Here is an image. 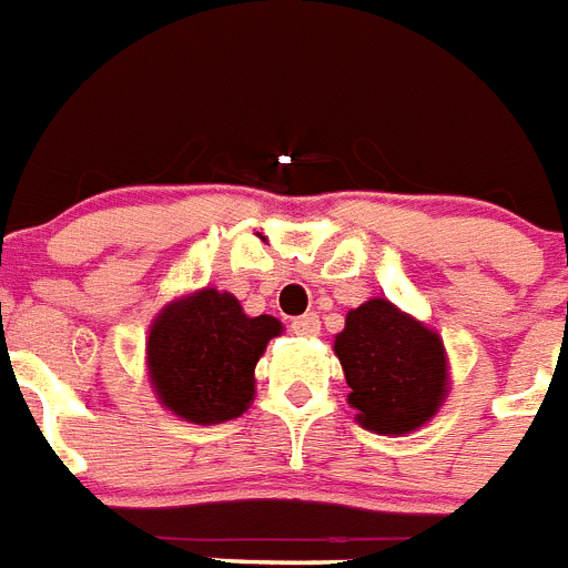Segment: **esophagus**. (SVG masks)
<instances>
[{"mask_svg": "<svg viewBox=\"0 0 568 568\" xmlns=\"http://www.w3.org/2000/svg\"><path fill=\"white\" fill-rule=\"evenodd\" d=\"M291 332L300 334V337H317L320 334L317 314H303V317L291 320Z\"/></svg>", "mask_w": 568, "mask_h": 568, "instance_id": "1", "label": "esophagus"}]
</instances>
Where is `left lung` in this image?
<instances>
[{"instance_id": "1", "label": "left lung", "mask_w": 568, "mask_h": 568, "mask_svg": "<svg viewBox=\"0 0 568 568\" xmlns=\"http://www.w3.org/2000/svg\"><path fill=\"white\" fill-rule=\"evenodd\" d=\"M348 403L377 434L420 428L446 397V352L440 337L388 300H368L348 312L334 339Z\"/></svg>"}]
</instances>
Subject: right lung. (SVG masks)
<instances>
[{
  "instance_id": "add662e5",
  "label": "right lung",
  "mask_w": 568,
  "mask_h": 568,
  "mask_svg": "<svg viewBox=\"0 0 568 568\" xmlns=\"http://www.w3.org/2000/svg\"><path fill=\"white\" fill-rule=\"evenodd\" d=\"M280 320L248 317L214 288L168 305L151 325L148 374L160 400L191 423L234 420L254 400V366Z\"/></svg>"
}]
</instances>
